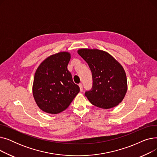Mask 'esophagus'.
<instances>
[{
	"label": "esophagus",
	"mask_w": 157,
	"mask_h": 157,
	"mask_svg": "<svg viewBox=\"0 0 157 157\" xmlns=\"http://www.w3.org/2000/svg\"><path fill=\"white\" fill-rule=\"evenodd\" d=\"M79 88H80V91L81 92L83 91V85L80 83V84H79Z\"/></svg>",
	"instance_id": "1"
}]
</instances>
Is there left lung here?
<instances>
[{
    "label": "left lung",
    "instance_id": "obj_1",
    "mask_svg": "<svg viewBox=\"0 0 157 157\" xmlns=\"http://www.w3.org/2000/svg\"><path fill=\"white\" fill-rule=\"evenodd\" d=\"M78 53L92 74V88L85 93L89 101L106 109L118 105L127 90L126 74L121 64L108 53L97 49H80Z\"/></svg>",
    "mask_w": 157,
    "mask_h": 157
}]
</instances>
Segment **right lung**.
<instances>
[{
	"mask_svg": "<svg viewBox=\"0 0 157 157\" xmlns=\"http://www.w3.org/2000/svg\"><path fill=\"white\" fill-rule=\"evenodd\" d=\"M70 59L69 53H58L48 56L36 70L33 96L39 108L46 113L62 112L79 92L67 69Z\"/></svg>",
	"mask_w": 157,
	"mask_h": 157,
	"instance_id": "obj_1",
	"label": "right lung"
}]
</instances>
